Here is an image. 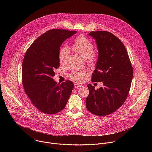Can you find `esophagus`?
<instances>
[{
  "label": "esophagus",
  "mask_w": 152,
  "mask_h": 152,
  "mask_svg": "<svg viewBox=\"0 0 152 152\" xmlns=\"http://www.w3.org/2000/svg\"><path fill=\"white\" fill-rule=\"evenodd\" d=\"M82 84H80V83H75V88H78L82 87Z\"/></svg>",
  "instance_id": "obj_1"
}]
</instances>
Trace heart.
I'll return each instance as SVG.
<instances>
[{
    "label": "heart",
    "mask_w": 152,
    "mask_h": 152,
    "mask_svg": "<svg viewBox=\"0 0 152 152\" xmlns=\"http://www.w3.org/2000/svg\"><path fill=\"white\" fill-rule=\"evenodd\" d=\"M72 50L85 59L90 64H93L96 61V53L93 51L94 45L93 43L83 35L77 37L72 45ZM69 48L64 46L61 48L58 53V59L61 64H64L69 55ZM85 73L83 72H74L70 75V78L74 81L82 82Z\"/></svg>",
    "instance_id": "b5f03b06"
}]
</instances>
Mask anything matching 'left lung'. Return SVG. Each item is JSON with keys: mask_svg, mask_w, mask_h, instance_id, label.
Instances as JSON below:
<instances>
[{"mask_svg": "<svg viewBox=\"0 0 152 152\" xmlns=\"http://www.w3.org/2000/svg\"><path fill=\"white\" fill-rule=\"evenodd\" d=\"M88 34L96 39L99 50L91 82H102L103 86L96 90L95 86L87 85L89 94L86 98V107L96 115L105 116L116 111L126 101L133 69L123 43L113 34L98 31Z\"/></svg>", "mask_w": 152, "mask_h": 152, "instance_id": "8db88e82", "label": "left lung"}]
</instances>
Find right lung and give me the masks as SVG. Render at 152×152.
Segmentation results:
<instances>
[{
	"label": "right lung",
	"instance_id": "1",
	"mask_svg": "<svg viewBox=\"0 0 152 152\" xmlns=\"http://www.w3.org/2000/svg\"><path fill=\"white\" fill-rule=\"evenodd\" d=\"M76 31L53 29L39 36L25 55L21 77L25 92L34 106L46 114H54L66 106L73 83L55 82V69L59 67L58 53L62 43Z\"/></svg>",
	"mask_w": 152,
	"mask_h": 152
}]
</instances>
